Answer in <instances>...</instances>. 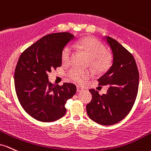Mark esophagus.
<instances>
[{"instance_id":"esophagus-1","label":"esophagus","mask_w":151,"mask_h":151,"mask_svg":"<svg viewBox=\"0 0 151 151\" xmlns=\"http://www.w3.org/2000/svg\"><path fill=\"white\" fill-rule=\"evenodd\" d=\"M83 89L82 88H81L80 86H77V92H81V91H83Z\"/></svg>"}]
</instances>
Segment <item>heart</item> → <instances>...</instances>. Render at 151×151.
Returning a JSON list of instances; mask_svg holds the SVG:
<instances>
[{
	"instance_id": "obj_1",
	"label": "heart",
	"mask_w": 151,
	"mask_h": 151,
	"mask_svg": "<svg viewBox=\"0 0 151 151\" xmlns=\"http://www.w3.org/2000/svg\"><path fill=\"white\" fill-rule=\"evenodd\" d=\"M75 48L83 50L91 58V63L93 68L98 72H103L108 68L110 64L109 57L104 53L105 48L103 44L95 38H86L73 44ZM73 53V48L68 45L63 50L61 58L63 64L70 62ZM68 76L71 81L79 84H83L88 79L93 76L90 70H83L79 68L74 67L69 70Z\"/></svg>"
}]
</instances>
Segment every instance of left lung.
I'll return each mask as SVG.
<instances>
[{
  "label": "left lung",
  "mask_w": 151,
  "mask_h": 151,
  "mask_svg": "<svg viewBox=\"0 0 151 151\" xmlns=\"http://www.w3.org/2000/svg\"><path fill=\"white\" fill-rule=\"evenodd\" d=\"M113 55L112 65L98 79L99 86H109L106 94L89 90L92 100L86 106L91 120L103 126L116 124L131 111L136 99L139 73L133 55L115 39L105 36Z\"/></svg>",
  "instance_id": "1"
}]
</instances>
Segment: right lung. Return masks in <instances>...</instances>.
Segmentation results:
<instances>
[{
	"instance_id": "right-lung-1",
	"label": "right lung",
	"mask_w": 151,
	"mask_h": 151,
	"mask_svg": "<svg viewBox=\"0 0 151 151\" xmlns=\"http://www.w3.org/2000/svg\"><path fill=\"white\" fill-rule=\"evenodd\" d=\"M74 38L70 33L45 35L20 55L15 69V89L24 111L35 120L52 122L66 113L65 104L76 94V86L48 81V73L61 66L63 50Z\"/></svg>"
}]
</instances>
